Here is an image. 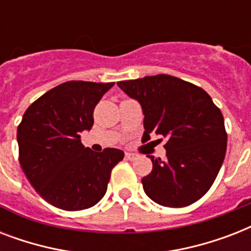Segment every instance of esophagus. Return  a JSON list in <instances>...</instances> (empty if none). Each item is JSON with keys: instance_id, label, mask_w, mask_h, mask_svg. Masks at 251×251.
Instances as JSON below:
<instances>
[{"instance_id": "esophagus-1", "label": "esophagus", "mask_w": 251, "mask_h": 251, "mask_svg": "<svg viewBox=\"0 0 251 251\" xmlns=\"http://www.w3.org/2000/svg\"><path fill=\"white\" fill-rule=\"evenodd\" d=\"M137 157H138V155H135V153L126 152V159H127V160H135Z\"/></svg>"}]
</instances>
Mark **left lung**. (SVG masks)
<instances>
[{
  "mask_svg": "<svg viewBox=\"0 0 251 251\" xmlns=\"http://www.w3.org/2000/svg\"><path fill=\"white\" fill-rule=\"evenodd\" d=\"M117 84L141 104L143 138L153 133L168 139L167 159L151 156L152 172L142 178L146 194L165 207L197 202L210 190L226 157L220 109L201 87L167 74Z\"/></svg>",
  "mask_w": 251,
  "mask_h": 251,
  "instance_id": "1",
  "label": "left lung"
}]
</instances>
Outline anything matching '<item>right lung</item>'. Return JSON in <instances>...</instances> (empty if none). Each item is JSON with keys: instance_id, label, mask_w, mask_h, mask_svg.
<instances>
[{"instance_id": "obj_1", "label": "right lung", "mask_w": 251, "mask_h": 251, "mask_svg": "<svg viewBox=\"0 0 251 251\" xmlns=\"http://www.w3.org/2000/svg\"><path fill=\"white\" fill-rule=\"evenodd\" d=\"M114 83L70 80L32 102L18 126L19 163L33 189L52 206L86 210L105 195L110 172L124 151L94 152L80 133L94 125V109Z\"/></svg>"}]
</instances>
